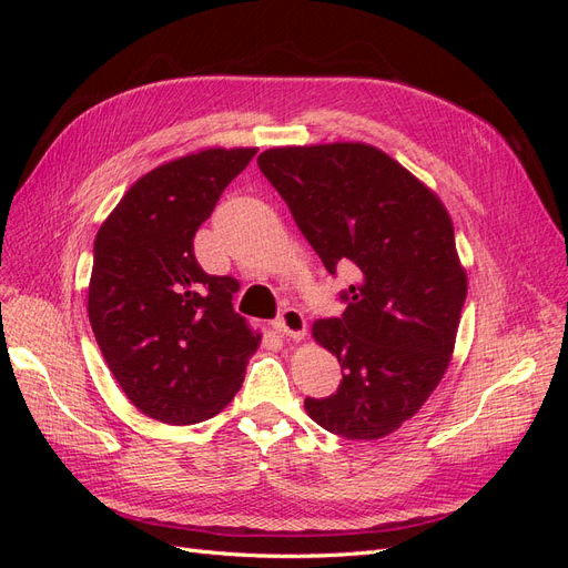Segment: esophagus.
Returning <instances> with one entry per match:
<instances>
[{"instance_id":"34e87169","label":"esophagus","mask_w":568,"mask_h":568,"mask_svg":"<svg viewBox=\"0 0 568 568\" xmlns=\"http://www.w3.org/2000/svg\"><path fill=\"white\" fill-rule=\"evenodd\" d=\"M274 329H277L282 336H288V338H303L307 326H305V317L303 313L298 311V307H284V311L277 315V320L272 322Z\"/></svg>"}]
</instances>
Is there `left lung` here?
Returning a JSON list of instances; mask_svg holds the SVG:
<instances>
[{"label": "left lung", "instance_id": "1", "mask_svg": "<svg viewBox=\"0 0 568 568\" xmlns=\"http://www.w3.org/2000/svg\"><path fill=\"white\" fill-rule=\"evenodd\" d=\"M326 272L353 267L341 317L313 336L338 357L343 382L305 398L322 428L351 440L395 432L426 403L450 363L467 274L448 211L384 151L343 142L257 156Z\"/></svg>", "mask_w": 568, "mask_h": 568}]
</instances>
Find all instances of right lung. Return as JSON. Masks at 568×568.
Listing matches in <instances>:
<instances>
[{
  "label": "right lung",
  "mask_w": 568,
  "mask_h": 568,
  "mask_svg": "<svg viewBox=\"0 0 568 568\" xmlns=\"http://www.w3.org/2000/svg\"><path fill=\"white\" fill-rule=\"evenodd\" d=\"M255 149H205L136 180L94 242L90 322L130 403L165 424H196L242 388L257 348L234 311L232 277L203 272L194 234Z\"/></svg>",
  "instance_id": "1"
}]
</instances>
